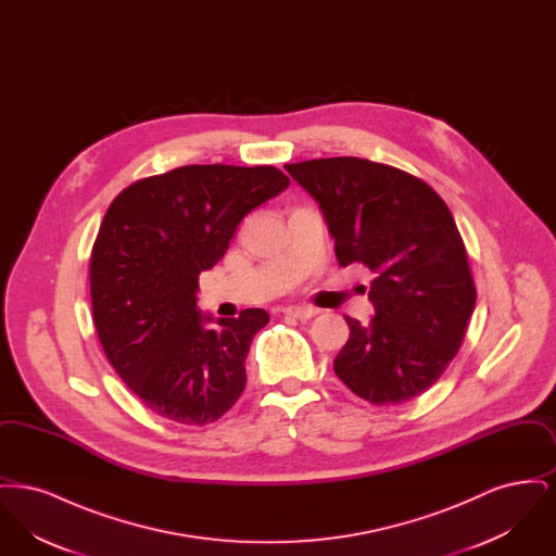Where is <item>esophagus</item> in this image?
Here are the masks:
<instances>
[{
  "instance_id": "1",
  "label": "esophagus",
  "mask_w": 556,
  "mask_h": 556,
  "mask_svg": "<svg viewBox=\"0 0 556 556\" xmlns=\"http://www.w3.org/2000/svg\"><path fill=\"white\" fill-rule=\"evenodd\" d=\"M283 315L300 318V320H306V318L315 317L317 311H315V308H308V306H290V308H283Z\"/></svg>"
}]
</instances>
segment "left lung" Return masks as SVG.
Wrapping results in <instances>:
<instances>
[{
    "label": "left lung",
    "instance_id": "8db88e82",
    "mask_svg": "<svg viewBox=\"0 0 556 556\" xmlns=\"http://www.w3.org/2000/svg\"><path fill=\"white\" fill-rule=\"evenodd\" d=\"M320 206L342 266L375 273L369 325L345 317L350 338L336 375L370 404L429 390L463 344L476 308L467 250L446 202L421 179L370 160L286 164Z\"/></svg>",
    "mask_w": 556,
    "mask_h": 556
}]
</instances>
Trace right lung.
<instances>
[{"mask_svg":"<svg viewBox=\"0 0 556 556\" xmlns=\"http://www.w3.org/2000/svg\"><path fill=\"white\" fill-rule=\"evenodd\" d=\"M288 186L275 166L191 164L135 181L110 204L89 265L93 323L110 365L152 413L208 425L241 396L268 315L245 308L208 329L198 277L241 218Z\"/></svg>","mask_w":556,"mask_h":556,"instance_id":"add662e5","label":"right lung"}]
</instances>
